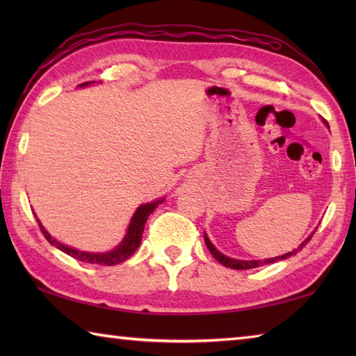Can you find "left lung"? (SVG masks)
I'll use <instances>...</instances> for the list:
<instances>
[{
  "label": "left lung",
  "instance_id": "left-lung-1",
  "mask_svg": "<svg viewBox=\"0 0 356 356\" xmlns=\"http://www.w3.org/2000/svg\"><path fill=\"white\" fill-rule=\"evenodd\" d=\"M314 236V234H312ZM312 236H309L303 243H301L297 249H295V251H292V252H287V254H284V255H280V257H274V259H266V260H254V261H245V260H234V259H229V257H226V255H223V254H220L217 251V249L213 246V243H211L209 241V238L207 237V234H205V243H207V246H208V249H209V252L214 255V259L218 261V263H222L223 266H226V268H231V269H252V268H259V266H261V264H268V263H274V261H278V260H284V259H289L291 255H293V254H297L300 249H303V246L307 243L309 240L312 238Z\"/></svg>",
  "mask_w": 356,
  "mask_h": 356
}]
</instances>
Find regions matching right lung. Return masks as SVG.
<instances>
[{
    "mask_svg": "<svg viewBox=\"0 0 356 356\" xmlns=\"http://www.w3.org/2000/svg\"><path fill=\"white\" fill-rule=\"evenodd\" d=\"M90 82H84V84H79V87H84L88 86ZM163 202V199H159L153 203H147V205H140L136 211L130 226H128V231H127V236L122 240V243H120L116 249H113L111 252H104V254H92V252H82L78 251V249H73L65 246L63 243H59L55 238H51L50 234L42 228V225L40 223V220H36L38 225H40V228L44 234V237L47 238L53 246H56L58 249H61L63 252H65L67 255L73 257V259H76L79 261H86V263H92V264H104V266H113V264H118V263H122L127 259H130V257L134 254L136 249L139 248L140 245V240H142V234H143V226H145V222L148 216L153 213L156 209L157 205H161Z\"/></svg>",
    "mask_w": 356,
    "mask_h": 356,
    "instance_id": "1",
    "label": "right lung"
}]
</instances>
